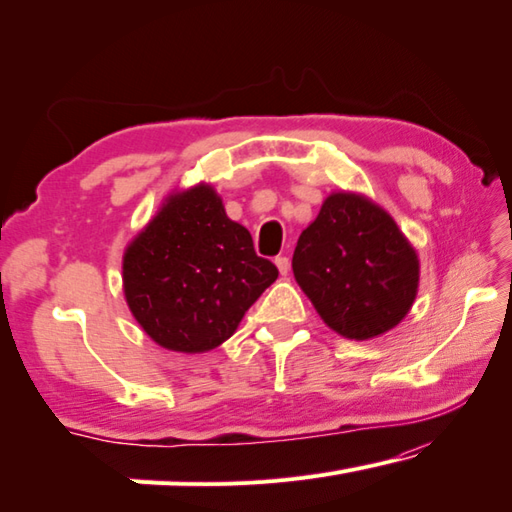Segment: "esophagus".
<instances>
[{
    "mask_svg": "<svg viewBox=\"0 0 512 512\" xmlns=\"http://www.w3.org/2000/svg\"><path fill=\"white\" fill-rule=\"evenodd\" d=\"M275 266H278V271L282 273V275H287L289 273V257L287 255H278L275 257Z\"/></svg>",
    "mask_w": 512,
    "mask_h": 512,
    "instance_id": "34e87169",
    "label": "esophagus"
}]
</instances>
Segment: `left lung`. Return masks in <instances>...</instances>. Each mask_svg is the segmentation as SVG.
<instances>
[{"label": "left lung", "instance_id": "left-lung-1", "mask_svg": "<svg viewBox=\"0 0 512 512\" xmlns=\"http://www.w3.org/2000/svg\"><path fill=\"white\" fill-rule=\"evenodd\" d=\"M291 269L321 319L358 342L399 326L419 287L417 253L394 218L344 191L300 234Z\"/></svg>", "mask_w": 512, "mask_h": 512}]
</instances>
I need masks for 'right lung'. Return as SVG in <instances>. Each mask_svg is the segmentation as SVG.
Segmentation results:
<instances>
[{"instance_id": "right-lung-1", "label": "right lung", "mask_w": 512, "mask_h": 512, "mask_svg": "<svg viewBox=\"0 0 512 512\" xmlns=\"http://www.w3.org/2000/svg\"><path fill=\"white\" fill-rule=\"evenodd\" d=\"M278 278L246 227L207 184L173 193L123 257V287L141 328L168 351L221 346Z\"/></svg>"}]
</instances>
